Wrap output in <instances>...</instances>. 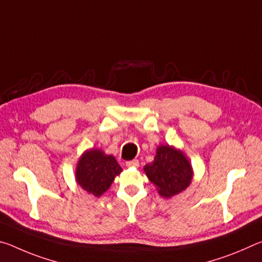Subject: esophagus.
Instances as JSON below:
<instances>
[{
  "instance_id": "1",
  "label": "esophagus",
  "mask_w": 262,
  "mask_h": 262,
  "mask_svg": "<svg viewBox=\"0 0 262 262\" xmlns=\"http://www.w3.org/2000/svg\"><path fill=\"white\" fill-rule=\"evenodd\" d=\"M126 165H127L128 167H139L140 162L137 161V159H133V161L126 162Z\"/></svg>"
}]
</instances>
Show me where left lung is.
<instances>
[{"mask_svg":"<svg viewBox=\"0 0 262 262\" xmlns=\"http://www.w3.org/2000/svg\"><path fill=\"white\" fill-rule=\"evenodd\" d=\"M150 183L156 186L162 198L170 199L188 187L194 171L188 157L173 145L161 144L151 163L143 167Z\"/></svg>","mask_w":262,"mask_h":262,"instance_id":"obj_1","label":"left lung"}]
</instances>
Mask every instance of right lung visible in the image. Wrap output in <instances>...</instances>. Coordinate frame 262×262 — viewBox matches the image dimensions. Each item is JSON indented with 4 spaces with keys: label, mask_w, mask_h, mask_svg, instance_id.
Segmentation results:
<instances>
[{
    "label": "right lung",
    "mask_w": 262,
    "mask_h": 262,
    "mask_svg": "<svg viewBox=\"0 0 262 262\" xmlns=\"http://www.w3.org/2000/svg\"><path fill=\"white\" fill-rule=\"evenodd\" d=\"M122 172L114 156L98 148L84 151L76 164L75 179L79 187L89 194L99 198L107 190L114 178Z\"/></svg>",
    "instance_id": "right-lung-1"
}]
</instances>
